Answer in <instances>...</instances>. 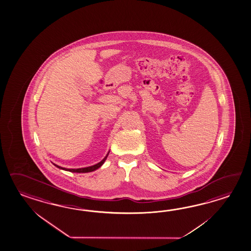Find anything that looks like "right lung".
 Segmentation results:
<instances>
[{"label": "right lung", "mask_w": 251, "mask_h": 251, "mask_svg": "<svg viewBox=\"0 0 251 251\" xmlns=\"http://www.w3.org/2000/svg\"><path fill=\"white\" fill-rule=\"evenodd\" d=\"M109 152H110V151H109ZM109 152H108L107 154H106V156H105L104 158L102 159L101 162H99L98 164H95V165H92V166H89V167H85V168H78V169H67V168H63V167H61V166H59V165H57V164H54L56 167H58L59 169L64 170V171H69V172H72V173H79V174H84V173H90V172L96 171V170L98 169V168H100V167L102 166V164H103V163H104V161H105L106 158H107Z\"/></svg>", "instance_id": "add662e5"}]
</instances>
